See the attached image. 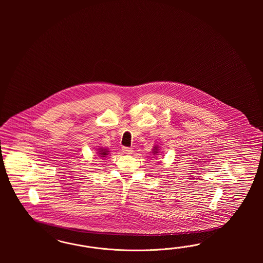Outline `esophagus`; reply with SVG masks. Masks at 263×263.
Returning <instances> with one entry per match:
<instances>
[{
    "mask_svg": "<svg viewBox=\"0 0 263 263\" xmlns=\"http://www.w3.org/2000/svg\"><path fill=\"white\" fill-rule=\"evenodd\" d=\"M122 152H123L124 154H132V153H133V149L130 148V147L123 146V147H122Z\"/></svg>",
    "mask_w": 263,
    "mask_h": 263,
    "instance_id": "1",
    "label": "esophagus"
}]
</instances>
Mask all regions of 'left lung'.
I'll return each mask as SVG.
<instances>
[{
    "mask_svg": "<svg viewBox=\"0 0 263 263\" xmlns=\"http://www.w3.org/2000/svg\"><path fill=\"white\" fill-rule=\"evenodd\" d=\"M157 152H158V147H157V146H155V147L153 148V153L155 154V153H157Z\"/></svg>",
    "mask_w": 263,
    "mask_h": 263,
    "instance_id": "1",
    "label": "left lung"
}]
</instances>
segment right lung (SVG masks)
<instances>
[{
  "label": "right lung",
  "instance_id": "right-lung-1",
  "mask_svg": "<svg viewBox=\"0 0 263 263\" xmlns=\"http://www.w3.org/2000/svg\"><path fill=\"white\" fill-rule=\"evenodd\" d=\"M108 151L106 149V148H100L99 149V152H98V154L100 155V157H106V155H108Z\"/></svg>",
  "mask_w": 263,
  "mask_h": 263
}]
</instances>
